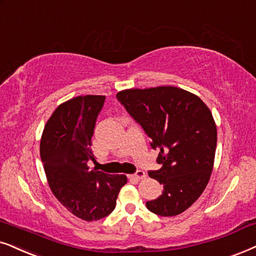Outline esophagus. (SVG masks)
<instances>
[{
	"label": "esophagus",
	"mask_w": 256,
	"mask_h": 256,
	"mask_svg": "<svg viewBox=\"0 0 256 256\" xmlns=\"http://www.w3.org/2000/svg\"><path fill=\"white\" fill-rule=\"evenodd\" d=\"M128 177H130V178H134V180H143V178H145V177H146V174H145L144 171L138 170L137 172L134 174H130Z\"/></svg>",
	"instance_id": "esophagus-1"
}]
</instances>
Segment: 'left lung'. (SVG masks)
<instances>
[{
  "instance_id": "obj_1",
  "label": "left lung",
  "mask_w": 256,
  "mask_h": 256,
  "mask_svg": "<svg viewBox=\"0 0 256 256\" xmlns=\"http://www.w3.org/2000/svg\"><path fill=\"white\" fill-rule=\"evenodd\" d=\"M117 98L160 150L162 168L148 176L163 184V194L146 208L160 216L182 214L204 192L214 168L218 130L209 108L174 86L122 90Z\"/></svg>"
}]
</instances>
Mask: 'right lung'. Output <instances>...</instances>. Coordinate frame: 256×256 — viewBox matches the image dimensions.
Wrapping results in <instances>:
<instances>
[{
    "label": "right lung",
    "instance_id": "right-lung-1",
    "mask_svg": "<svg viewBox=\"0 0 256 256\" xmlns=\"http://www.w3.org/2000/svg\"><path fill=\"white\" fill-rule=\"evenodd\" d=\"M105 96H78L52 113L40 142V156L50 188L58 200L84 221H96L116 208L125 174L90 169L96 120Z\"/></svg>",
    "mask_w": 256,
    "mask_h": 256
}]
</instances>
